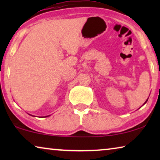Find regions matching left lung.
<instances>
[{"label":"left lung","mask_w":160,"mask_h":160,"mask_svg":"<svg viewBox=\"0 0 160 160\" xmlns=\"http://www.w3.org/2000/svg\"><path fill=\"white\" fill-rule=\"evenodd\" d=\"M147 100H146V101L145 102V103H146V102H147Z\"/></svg>","instance_id":"obj_1"}]
</instances>
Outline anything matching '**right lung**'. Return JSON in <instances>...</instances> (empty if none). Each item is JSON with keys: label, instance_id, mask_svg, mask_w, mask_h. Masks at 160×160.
Returning a JSON list of instances; mask_svg holds the SVG:
<instances>
[{"label": "right lung", "instance_id": "add662e5", "mask_svg": "<svg viewBox=\"0 0 160 160\" xmlns=\"http://www.w3.org/2000/svg\"><path fill=\"white\" fill-rule=\"evenodd\" d=\"M47 117H48V116H47Z\"/></svg>", "mask_w": 160, "mask_h": 160}]
</instances>
